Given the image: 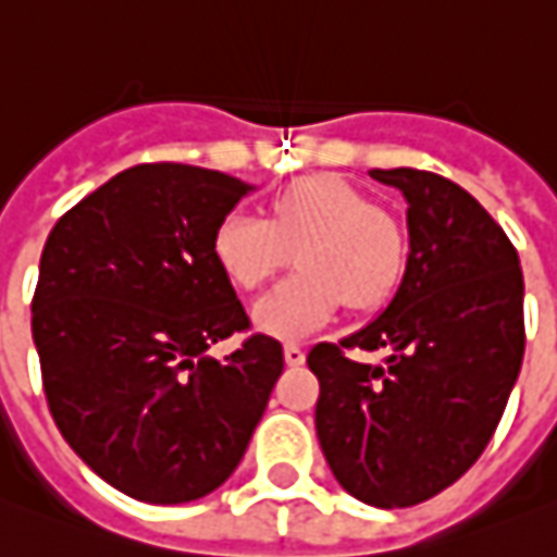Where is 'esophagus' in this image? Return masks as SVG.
Instances as JSON below:
<instances>
[{
    "label": "esophagus",
    "instance_id": "obj_1",
    "mask_svg": "<svg viewBox=\"0 0 557 557\" xmlns=\"http://www.w3.org/2000/svg\"><path fill=\"white\" fill-rule=\"evenodd\" d=\"M302 360H306V351H302L297 343H287L285 345V363L287 367H300Z\"/></svg>",
    "mask_w": 557,
    "mask_h": 557
}]
</instances>
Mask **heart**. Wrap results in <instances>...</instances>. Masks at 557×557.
<instances>
[{"mask_svg": "<svg viewBox=\"0 0 557 557\" xmlns=\"http://www.w3.org/2000/svg\"><path fill=\"white\" fill-rule=\"evenodd\" d=\"M294 251L297 272L251 309L260 333L300 339L339 306L370 312L400 285L406 236L400 221L339 175H306L278 190L267 221L230 212L212 236L214 263L239 290H255Z\"/></svg>", "mask_w": 557, "mask_h": 557, "instance_id": "heart-1", "label": "heart"}]
</instances>
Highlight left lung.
Instances as JSON below:
<instances>
[{"label": "left lung", "instance_id": "1", "mask_svg": "<svg viewBox=\"0 0 557 557\" xmlns=\"http://www.w3.org/2000/svg\"><path fill=\"white\" fill-rule=\"evenodd\" d=\"M406 199L409 255L388 309L318 343L315 431L336 482L379 509L416 506L476 463L524 358L519 255L463 187L424 169H373ZM345 347L382 350L358 364Z\"/></svg>", "mask_w": 557, "mask_h": 557}]
</instances>
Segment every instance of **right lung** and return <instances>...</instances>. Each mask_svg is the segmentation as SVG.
Instances as JSON below:
<instances>
[{
    "mask_svg": "<svg viewBox=\"0 0 557 557\" xmlns=\"http://www.w3.org/2000/svg\"><path fill=\"white\" fill-rule=\"evenodd\" d=\"M251 184L214 169L141 163L69 209L45 242L33 297L45 397L72 451L145 504H190L239 467L282 345L248 330L214 263L218 221Z\"/></svg>",
    "mask_w": 557,
    "mask_h": 557,
    "instance_id": "obj_1",
    "label": "right lung"
}]
</instances>
